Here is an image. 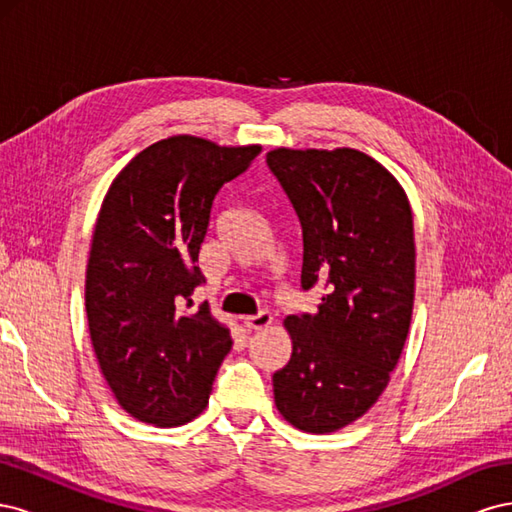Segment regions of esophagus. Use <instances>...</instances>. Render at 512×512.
Here are the masks:
<instances>
[{
  "mask_svg": "<svg viewBox=\"0 0 512 512\" xmlns=\"http://www.w3.org/2000/svg\"><path fill=\"white\" fill-rule=\"evenodd\" d=\"M271 322H273V316L269 312H260L256 316H245L243 327L250 329V331H260V329H267Z\"/></svg>",
  "mask_w": 512,
  "mask_h": 512,
  "instance_id": "esophagus-1",
  "label": "esophagus"
}]
</instances>
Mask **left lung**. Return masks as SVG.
Returning <instances> with one entry per match:
<instances>
[{"mask_svg":"<svg viewBox=\"0 0 512 512\" xmlns=\"http://www.w3.org/2000/svg\"><path fill=\"white\" fill-rule=\"evenodd\" d=\"M267 164L303 228L301 286H324L316 314L286 316L290 361L273 374L292 427L331 433L367 414L391 382L410 331L416 280L406 190L350 147H275Z\"/></svg>","mask_w":512,"mask_h":512,"instance_id":"obj_1","label":"left lung"}]
</instances>
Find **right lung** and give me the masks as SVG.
<instances>
[{"instance_id": "1", "label": "right lung", "mask_w": 512, "mask_h": 512, "mask_svg": "<svg viewBox=\"0 0 512 512\" xmlns=\"http://www.w3.org/2000/svg\"><path fill=\"white\" fill-rule=\"evenodd\" d=\"M260 145H218L177 134L119 170L96 220L85 273L89 337L108 389L136 421L179 427L209 404L232 346L196 267L215 194Z\"/></svg>"}]
</instances>
